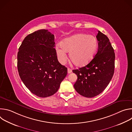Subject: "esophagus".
Wrapping results in <instances>:
<instances>
[{
    "label": "esophagus",
    "mask_w": 132,
    "mask_h": 132,
    "mask_svg": "<svg viewBox=\"0 0 132 132\" xmlns=\"http://www.w3.org/2000/svg\"><path fill=\"white\" fill-rule=\"evenodd\" d=\"M67 72L68 73H70L71 72H72V70L71 69H70L69 68H68L67 69Z\"/></svg>",
    "instance_id": "obj_1"
}]
</instances>
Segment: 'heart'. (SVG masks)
Listing matches in <instances>:
<instances>
[{
	"mask_svg": "<svg viewBox=\"0 0 132 132\" xmlns=\"http://www.w3.org/2000/svg\"><path fill=\"white\" fill-rule=\"evenodd\" d=\"M60 45L56 46L57 59L61 64L67 60L66 52H69V59L74 65L84 67L93 59L98 48L96 37L92 35L78 33L63 40Z\"/></svg>",
	"mask_w": 132,
	"mask_h": 132,
	"instance_id": "heart-1",
	"label": "heart"
}]
</instances>
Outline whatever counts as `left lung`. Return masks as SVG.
Segmentation results:
<instances>
[{"mask_svg": "<svg viewBox=\"0 0 132 132\" xmlns=\"http://www.w3.org/2000/svg\"><path fill=\"white\" fill-rule=\"evenodd\" d=\"M97 54L86 66L72 70L78 77L74 88L80 95L93 98L99 95L108 86L113 76L115 53L108 37L98 31Z\"/></svg>", "mask_w": 132, "mask_h": 132, "instance_id": "obj_1", "label": "left lung"}]
</instances>
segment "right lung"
<instances>
[{"label": "right lung", "mask_w": 132, "mask_h": 132, "mask_svg": "<svg viewBox=\"0 0 132 132\" xmlns=\"http://www.w3.org/2000/svg\"><path fill=\"white\" fill-rule=\"evenodd\" d=\"M54 35L42 29L27 35L19 48L17 66L26 87L41 98L53 95L67 74L57 60Z\"/></svg>", "instance_id": "right-lung-1"}]
</instances>
